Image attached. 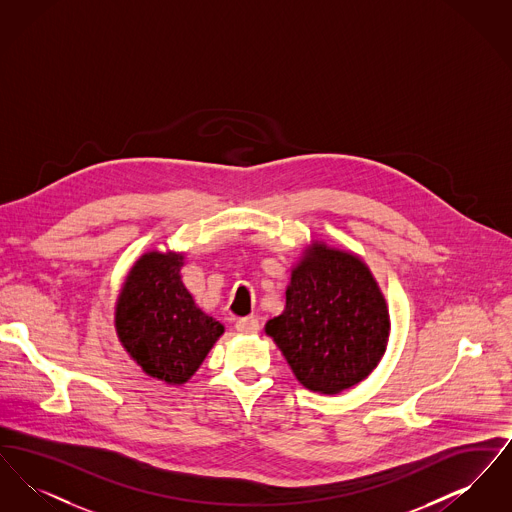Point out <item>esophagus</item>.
I'll list each match as a JSON object with an SVG mask.
<instances>
[{"label":"esophagus","instance_id":"1","mask_svg":"<svg viewBox=\"0 0 512 512\" xmlns=\"http://www.w3.org/2000/svg\"><path fill=\"white\" fill-rule=\"evenodd\" d=\"M236 330L242 334H255V332H259V320L255 317L238 318Z\"/></svg>","mask_w":512,"mask_h":512}]
</instances>
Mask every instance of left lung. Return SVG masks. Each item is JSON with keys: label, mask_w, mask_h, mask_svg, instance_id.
Masks as SVG:
<instances>
[{"label": "left lung", "mask_w": 512, "mask_h": 512, "mask_svg": "<svg viewBox=\"0 0 512 512\" xmlns=\"http://www.w3.org/2000/svg\"><path fill=\"white\" fill-rule=\"evenodd\" d=\"M265 330L307 390L340 393L380 363L390 315L359 257L317 244L292 272L284 313Z\"/></svg>", "instance_id": "left-lung-1"}]
</instances>
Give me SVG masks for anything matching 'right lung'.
Wrapping results in <instances>:
<instances>
[{
  "label": "right lung",
  "instance_id": "1",
  "mask_svg": "<svg viewBox=\"0 0 512 512\" xmlns=\"http://www.w3.org/2000/svg\"><path fill=\"white\" fill-rule=\"evenodd\" d=\"M182 255L151 251L122 288L117 334L144 372L167 384H184L219 340L224 326L197 309L180 280Z\"/></svg>",
  "mask_w": 512,
  "mask_h": 512
}]
</instances>
